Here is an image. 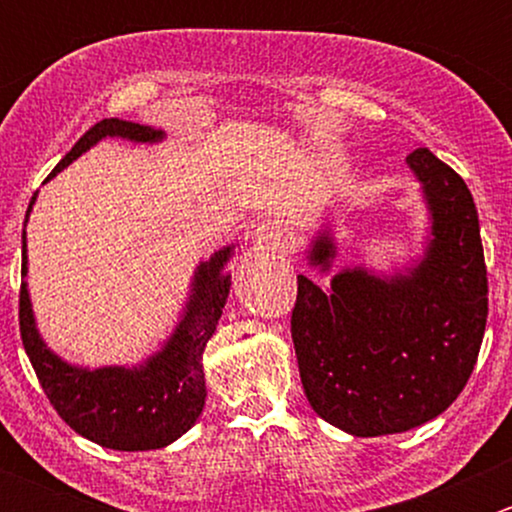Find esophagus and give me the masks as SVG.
Masks as SVG:
<instances>
[{"label":"esophagus","mask_w":512,"mask_h":512,"mask_svg":"<svg viewBox=\"0 0 512 512\" xmlns=\"http://www.w3.org/2000/svg\"><path fill=\"white\" fill-rule=\"evenodd\" d=\"M289 225L282 218H265L260 225H257L255 240L260 242L267 250H280L289 242Z\"/></svg>","instance_id":"1"}]
</instances>
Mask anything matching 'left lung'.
Masks as SVG:
<instances>
[{
	"label": "left lung",
	"mask_w": 512,
	"mask_h": 512,
	"mask_svg": "<svg viewBox=\"0 0 512 512\" xmlns=\"http://www.w3.org/2000/svg\"><path fill=\"white\" fill-rule=\"evenodd\" d=\"M431 213L426 255L406 275L364 267L322 289L297 277L292 342L312 409L354 436L421 426L448 409L471 379L488 319V272L478 210L461 175L416 148L406 158ZM322 232L309 260L329 270Z\"/></svg>",
	"instance_id": "obj_1"
}]
</instances>
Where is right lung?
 I'll use <instances>...</instances> for the list:
<instances>
[{"label": "right lung", "mask_w": 512, "mask_h": 512, "mask_svg": "<svg viewBox=\"0 0 512 512\" xmlns=\"http://www.w3.org/2000/svg\"><path fill=\"white\" fill-rule=\"evenodd\" d=\"M106 136L156 143L163 138V131L141 123L118 121V118H103L76 141L64 160L51 170L49 178H54L71 160ZM34 200L36 195L29 203V210ZM230 255L232 247H225L208 262H200L193 280V294L185 304V314L175 334L158 354L133 369L103 366L91 371L61 361L36 332L32 302H29L27 285L22 282L19 332L36 379L56 414L84 438L116 451H151L183 436L198 421L205 406L203 352L218 327L225 299L230 294V275L223 272ZM24 275H27V232H22Z\"/></svg>", "instance_id": "1"}]
</instances>
